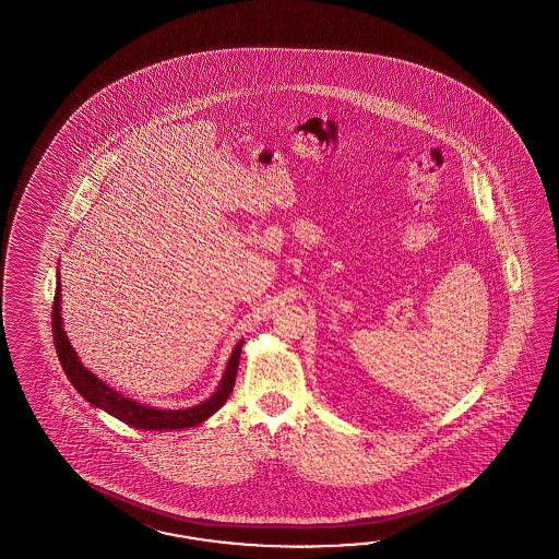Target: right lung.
Listing matches in <instances>:
<instances>
[{
	"mask_svg": "<svg viewBox=\"0 0 559 559\" xmlns=\"http://www.w3.org/2000/svg\"><path fill=\"white\" fill-rule=\"evenodd\" d=\"M60 292V282H58L56 297H53V309H51L53 344H56V352H58L61 368L66 371L68 380L72 381L73 388L82 393L90 404L106 409L107 414L118 417L131 428L159 429V431L162 429L193 428V426L205 421L222 405L226 404L229 393L234 390V383H236L239 354H241V345H243L241 342L236 345L234 354L229 357L224 380L210 400H205L203 404L195 405V407H188V409H155V407L138 404L130 397H123L121 393L114 392L111 388H107L104 381L97 380L90 369L82 366V361L78 359V354L73 352L72 345L68 342V335L61 328Z\"/></svg>",
	"mask_w": 559,
	"mask_h": 559,
	"instance_id": "right-lung-1",
	"label": "right lung"
}]
</instances>
